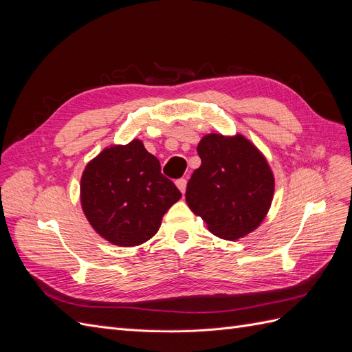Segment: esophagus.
<instances>
[{"label": "esophagus", "mask_w": 352, "mask_h": 352, "mask_svg": "<svg viewBox=\"0 0 352 352\" xmlns=\"http://www.w3.org/2000/svg\"><path fill=\"white\" fill-rule=\"evenodd\" d=\"M176 185H177V188H179L180 192L185 194V190H186V179H185V177H180V179H177V180H176Z\"/></svg>", "instance_id": "esophagus-1"}]
</instances>
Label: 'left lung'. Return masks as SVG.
<instances>
[{"instance_id": "left-lung-1", "label": "left lung", "mask_w": 352, "mask_h": 352, "mask_svg": "<svg viewBox=\"0 0 352 352\" xmlns=\"http://www.w3.org/2000/svg\"><path fill=\"white\" fill-rule=\"evenodd\" d=\"M197 151L201 166L185 194L189 208L221 239L248 235L272 204L274 179L265 158L242 135H207Z\"/></svg>"}]
</instances>
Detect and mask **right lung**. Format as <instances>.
Listing matches in <instances>:
<instances>
[{
    "label": "right lung",
    "instance_id": "right-lung-1",
    "mask_svg": "<svg viewBox=\"0 0 352 352\" xmlns=\"http://www.w3.org/2000/svg\"><path fill=\"white\" fill-rule=\"evenodd\" d=\"M182 197L141 141L104 150L85 168L80 201L102 238L135 247L153 238L164 212Z\"/></svg>",
    "mask_w": 352,
    "mask_h": 352
}]
</instances>
